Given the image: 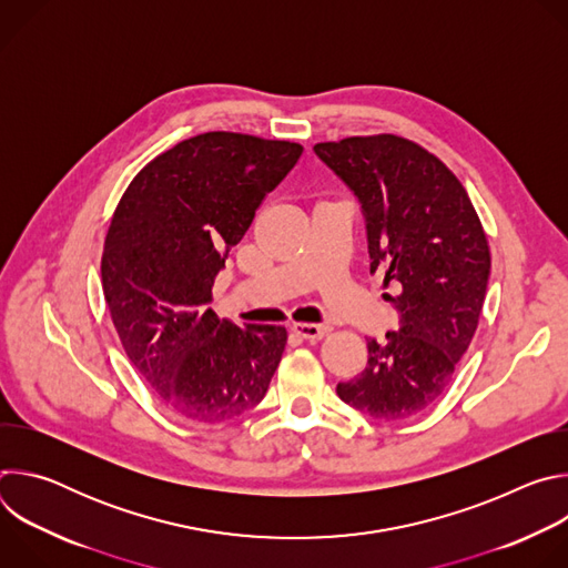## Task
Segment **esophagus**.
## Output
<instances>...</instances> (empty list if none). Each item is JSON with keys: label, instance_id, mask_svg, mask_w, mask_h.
I'll list each match as a JSON object with an SVG mask.
<instances>
[{"label": "esophagus", "instance_id": "34e87169", "mask_svg": "<svg viewBox=\"0 0 568 568\" xmlns=\"http://www.w3.org/2000/svg\"><path fill=\"white\" fill-rule=\"evenodd\" d=\"M328 331H331L328 326H316V323H292V333L310 342L323 339L328 335Z\"/></svg>", "mask_w": 568, "mask_h": 568}]
</instances>
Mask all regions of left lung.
<instances>
[{"label": "left lung", "instance_id": "obj_1", "mask_svg": "<svg viewBox=\"0 0 568 568\" xmlns=\"http://www.w3.org/2000/svg\"><path fill=\"white\" fill-rule=\"evenodd\" d=\"M357 195L371 272L399 294V331L366 342V368L337 384V395L375 420L423 414L447 390L465 355L490 276L488 235L443 161L397 134L346 136L314 145Z\"/></svg>", "mask_w": 568, "mask_h": 568}]
</instances>
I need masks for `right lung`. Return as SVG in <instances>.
Segmentation results:
<instances>
[{"label":"right lung","instance_id":"obj_1","mask_svg":"<svg viewBox=\"0 0 568 568\" xmlns=\"http://www.w3.org/2000/svg\"><path fill=\"white\" fill-rule=\"evenodd\" d=\"M301 152L292 141L204 132L156 154L116 204L103 294L125 355L182 418L247 414L278 368L283 326H235L209 303L226 254Z\"/></svg>","mask_w":568,"mask_h":568}]
</instances>
